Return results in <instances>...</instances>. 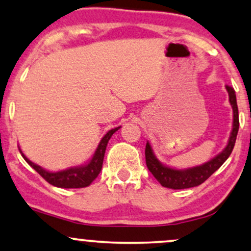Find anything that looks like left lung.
Here are the masks:
<instances>
[{
    "label": "left lung",
    "mask_w": 251,
    "mask_h": 251,
    "mask_svg": "<svg viewBox=\"0 0 251 251\" xmlns=\"http://www.w3.org/2000/svg\"><path fill=\"white\" fill-rule=\"evenodd\" d=\"M228 94H229V101L234 111V122L233 130H231L229 142H228L226 149L220 154L205 163L203 165L196 166V168L187 170H175L168 166H164L158 162V159L154 157L151 149L150 144L147 143L145 147V162L149 171L152 173L153 177L160 182L164 187L173 188V190H182V188H190L199 186L203 181H206L211 176L224 164L228 157L230 156L231 151L234 149L235 142H236V136L239 132L240 121H239V108H237L236 95L235 91L230 86H226Z\"/></svg>",
    "instance_id": "1"
}]
</instances>
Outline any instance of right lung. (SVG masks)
Wrapping results in <instances>:
<instances>
[{"instance_id":"right-lung-1","label":"right lung","mask_w":251,"mask_h":251,"mask_svg":"<svg viewBox=\"0 0 251 251\" xmlns=\"http://www.w3.org/2000/svg\"><path fill=\"white\" fill-rule=\"evenodd\" d=\"M120 129L117 126L115 129H111L103 136L100 144H99L97 151H95L93 158L89 160L88 164L86 165H81L79 168H71L60 172H49L46 170L42 169L39 165H36L35 163L30 162L29 159L22 153L23 158L26 160V163L36 170L37 172L45 179L49 184L53 185V186L60 187V188H81L87 187L88 185L92 184V181L98 177L102 169V163H103L104 152H106V147L108 144V141L115 131ZM22 152V151H21Z\"/></svg>"}]
</instances>
